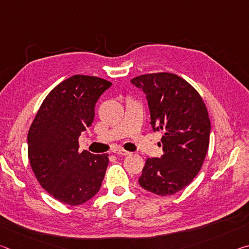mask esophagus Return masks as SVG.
<instances>
[{
	"instance_id": "1",
	"label": "esophagus",
	"mask_w": 249,
	"mask_h": 249,
	"mask_svg": "<svg viewBox=\"0 0 249 249\" xmlns=\"http://www.w3.org/2000/svg\"><path fill=\"white\" fill-rule=\"evenodd\" d=\"M113 153H114L115 155H119V156H127V155L130 154L129 151H126L124 149H122V148H117V149L113 151Z\"/></svg>"
}]
</instances>
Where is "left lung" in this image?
Wrapping results in <instances>:
<instances>
[{
  "label": "left lung",
  "mask_w": 249,
  "mask_h": 249,
  "mask_svg": "<svg viewBox=\"0 0 249 249\" xmlns=\"http://www.w3.org/2000/svg\"><path fill=\"white\" fill-rule=\"evenodd\" d=\"M132 83L147 95L154 130L163 133V155L146 160L138 182L155 195H175L203 165L210 144L208 109L199 92L175 73L142 74Z\"/></svg>",
  "instance_id": "obj_1"
}]
</instances>
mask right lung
Instances as JSON below:
<instances>
[{
  "label": "right lung",
  "mask_w": 249,
  "mask_h": 249,
  "mask_svg": "<svg viewBox=\"0 0 249 249\" xmlns=\"http://www.w3.org/2000/svg\"><path fill=\"white\" fill-rule=\"evenodd\" d=\"M112 83L75 74L59 83L41 103L29 127L28 159L41 187L69 205L82 204L100 190L108 155L79 151V136L94 120L95 103Z\"/></svg>",
  "instance_id": "right-lung-1"
}]
</instances>
